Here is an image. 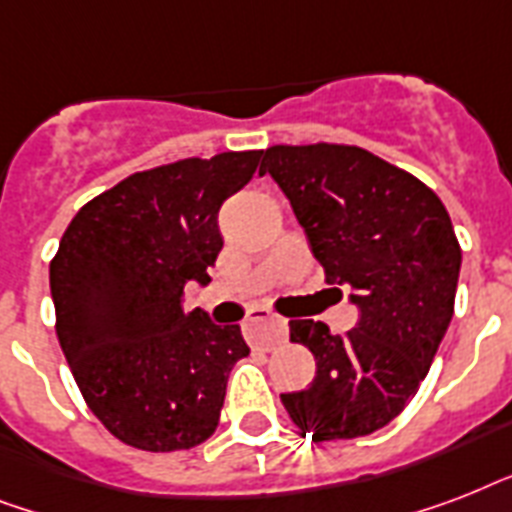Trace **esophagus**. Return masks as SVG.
Wrapping results in <instances>:
<instances>
[{"label": "esophagus", "mask_w": 512, "mask_h": 512, "mask_svg": "<svg viewBox=\"0 0 512 512\" xmlns=\"http://www.w3.org/2000/svg\"><path fill=\"white\" fill-rule=\"evenodd\" d=\"M247 327L249 340L265 350H271L273 345H279V342L287 340V321L279 319V316L268 311V308H252L247 316Z\"/></svg>", "instance_id": "esophagus-1"}]
</instances>
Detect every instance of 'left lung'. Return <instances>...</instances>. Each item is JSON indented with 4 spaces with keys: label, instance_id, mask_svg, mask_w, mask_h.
<instances>
[{
    "label": "left lung",
    "instance_id": "obj_1",
    "mask_svg": "<svg viewBox=\"0 0 512 512\" xmlns=\"http://www.w3.org/2000/svg\"><path fill=\"white\" fill-rule=\"evenodd\" d=\"M279 183L329 284L350 287L358 324L289 321L316 358L305 390L281 393L313 441L369 436L404 412L454 316L462 249L428 185L358 146H271L260 175Z\"/></svg>",
    "mask_w": 512,
    "mask_h": 512
}]
</instances>
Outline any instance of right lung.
Instances as JSON below:
<instances>
[{
	"label": "right lung",
	"instance_id": "obj_1",
	"mask_svg": "<svg viewBox=\"0 0 512 512\" xmlns=\"http://www.w3.org/2000/svg\"><path fill=\"white\" fill-rule=\"evenodd\" d=\"M263 151L135 172L87 201L50 263L55 332L84 401L111 436L177 452L215 433L228 374L249 356L239 324L183 311L223 249L217 212Z\"/></svg>",
	"mask_w": 512,
	"mask_h": 512
}]
</instances>
